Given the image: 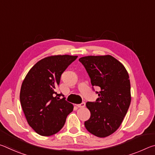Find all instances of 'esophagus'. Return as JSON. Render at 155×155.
Instances as JSON below:
<instances>
[{"label":"esophagus","mask_w":155,"mask_h":155,"mask_svg":"<svg viewBox=\"0 0 155 155\" xmlns=\"http://www.w3.org/2000/svg\"><path fill=\"white\" fill-rule=\"evenodd\" d=\"M77 106L78 107H79V108H83V107H85V102H83L82 103L77 104Z\"/></svg>","instance_id":"34e87169"}]
</instances>
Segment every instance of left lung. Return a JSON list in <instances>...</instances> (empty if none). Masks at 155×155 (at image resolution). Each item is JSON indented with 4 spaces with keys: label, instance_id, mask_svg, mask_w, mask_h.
Listing matches in <instances>:
<instances>
[{
    "label": "left lung",
    "instance_id": "left-lung-1",
    "mask_svg": "<svg viewBox=\"0 0 155 155\" xmlns=\"http://www.w3.org/2000/svg\"><path fill=\"white\" fill-rule=\"evenodd\" d=\"M79 61L85 67L91 83L98 87V98L87 102L90 118L85 127L91 134L105 137L120 127L130 104L129 76L121 63L111 55L81 57Z\"/></svg>",
    "mask_w": 155,
    "mask_h": 155
}]
</instances>
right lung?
Returning a JSON list of instances; mask_svg holds the SVG:
<instances>
[{
  "mask_svg": "<svg viewBox=\"0 0 155 155\" xmlns=\"http://www.w3.org/2000/svg\"><path fill=\"white\" fill-rule=\"evenodd\" d=\"M77 56L57 55L39 61L29 70L21 86L20 100L30 127L39 135L51 136L61 129L74 106L59 99L55 90L61 76ZM56 96H55V95Z\"/></svg>",
  "mask_w": 155,
  "mask_h": 155,
  "instance_id": "add662e5",
  "label": "right lung"
}]
</instances>
